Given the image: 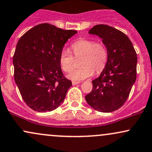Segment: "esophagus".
<instances>
[{
	"label": "esophagus",
	"mask_w": 152,
	"mask_h": 152,
	"mask_svg": "<svg viewBox=\"0 0 152 152\" xmlns=\"http://www.w3.org/2000/svg\"><path fill=\"white\" fill-rule=\"evenodd\" d=\"M78 83H80L79 81H72L73 86H75V85H76V84H78Z\"/></svg>",
	"instance_id": "1"
}]
</instances>
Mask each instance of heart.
Returning <instances> with one entry per match:
<instances>
[{"mask_svg": "<svg viewBox=\"0 0 152 152\" xmlns=\"http://www.w3.org/2000/svg\"><path fill=\"white\" fill-rule=\"evenodd\" d=\"M71 49L76 57L82 56L80 68L71 71L74 66V57L69 50L63 49L60 53L59 63L64 71L69 73L68 77L74 81H81L96 73H100L105 68L108 52L105 45L101 42L91 39H82L71 45Z\"/></svg>", "mask_w": 152, "mask_h": 152, "instance_id": "b5f03b06", "label": "heart"}]
</instances>
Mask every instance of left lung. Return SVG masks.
I'll use <instances>...</instances> for the list:
<instances>
[{
  "label": "left lung",
  "instance_id": "1",
  "mask_svg": "<svg viewBox=\"0 0 152 152\" xmlns=\"http://www.w3.org/2000/svg\"><path fill=\"white\" fill-rule=\"evenodd\" d=\"M89 34L99 36L107 49L105 69L92 81L93 89L85 97L93 108L110 113L121 107L128 98L137 78V56L128 37L106 25H97Z\"/></svg>",
  "mask_w": 152,
  "mask_h": 152
}]
</instances>
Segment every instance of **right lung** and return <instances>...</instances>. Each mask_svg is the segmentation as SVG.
<instances>
[{
  "label": "right lung",
  "mask_w": 152,
  "mask_h": 152,
  "mask_svg": "<svg viewBox=\"0 0 152 152\" xmlns=\"http://www.w3.org/2000/svg\"><path fill=\"white\" fill-rule=\"evenodd\" d=\"M76 33L43 23L18 40L13 55L15 81L25 103L34 111L56 109L72 86L62 73L59 55L67 40Z\"/></svg>",
  "instance_id": "right-lung-1"
}]
</instances>
